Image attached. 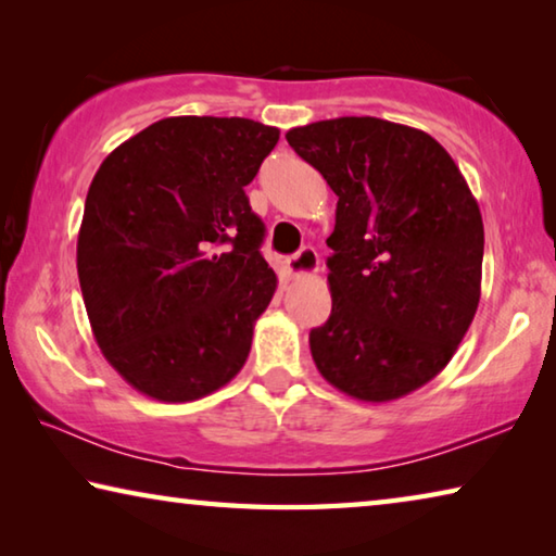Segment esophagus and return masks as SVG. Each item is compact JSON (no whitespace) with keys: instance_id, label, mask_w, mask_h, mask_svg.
I'll return each instance as SVG.
<instances>
[{"instance_id":"34e87169","label":"esophagus","mask_w":556,"mask_h":556,"mask_svg":"<svg viewBox=\"0 0 556 556\" xmlns=\"http://www.w3.org/2000/svg\"><path fill=\"white\" fill-rule=\"evenodd\" d=\"M287 271L291 277H299V275H314L318 271V255L314 248H301L296 255H291L287 260Z\"/></svg>"}]
</instances>
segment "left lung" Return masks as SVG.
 I'll list each match as a JSON object with an SVG mask.
<instances>
[{
  "label": "left lung",
  "mask_w": 556,
  "mask_h": 556,
  "mask_svg": "<svg viewBox=\"0 0 556 556\" xmlns=\"http://www.w3.org/2000/svg\"><path fill=\"white\" fill-rule=\"evenodd\" d=\"M338 195L326 240L331 316L308 333L318 372L363 402L404 397L446 368L481 299L483 218L427 131L338 117L287 131Z\"/></svg>",
  "instance_id": "8db88e82"
}]
</instances>
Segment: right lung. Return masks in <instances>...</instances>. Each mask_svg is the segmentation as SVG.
<instances>
[{
	"label": "right lung",
	"mask_w": 556,
	"mask_h": 556,
	"mask_svg": "<svg viewBox=\"0 0 556 556\" xmlns=\"http://www.w3.org/2000/svg\"><path fill=\"white\" fill-rule=\"evenodd\" d=\"M279 129L244 117H166L92 178L78 279L102 355L131 388L191 402L228 384L277 289L244 186Z\"/></svg>",
	"instance_id": "right-lung-1"
}]
</instances>
